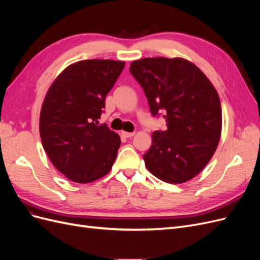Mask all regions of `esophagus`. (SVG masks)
I'll return each mask as SVG.
<instances>
[{"label":"esophagus","mask_w":260,"mask_h":260,"mask_svg":"<svg viewBox=\"0 0 260 260\" xmlns=\"http://www.w3.org/2000/svg\"><path fill=\"white\" fill-rule=\"evenodd\" d=\"M121 135L124 137V138H132L133 136L136 135L135 132H125V131H122Z\"/></svg>","instance_id":"34e87169"}]
</instances>
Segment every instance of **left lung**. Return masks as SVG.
I'll list each match as a JSON object with an SVG mask.
<instances>
[{
    "instance_id": "obj_1",
    "label": "left lung",
    "mask_w": 260,
    "mask_h": 260,
    "mask_svg": "<svg viewBox=\"0 0 260 260\" xmlns=\"http://www.w3.org/2000/svg\"><path fill=\"white\" fill-rule=\"evenodd\" d=\"M130 73L143 88L153 116L164 114L167 130L153 132L143 158L147 170L167 183H184L205 168L216 152L222 127L217 90L187 59L135 60Z\"/></svg>"
}]
</instances>
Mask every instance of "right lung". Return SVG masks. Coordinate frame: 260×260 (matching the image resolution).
Here are the masks:
<instances>
[{
    "instance_id": "1",
    "label": "right lung",
    "mask_w": 260,
    "mask_h": 260,
    "mask_svg": "<svg viewBox=\"0 0 260 260\" xmlns=\"http://www.w3.org/2000/svg\"><path fill=\"white\" fill-rule=\"evenodd\" d=\"M124 64L112 59L74 62L44 98L39 122L43 148L55 168L73 182H93L113 167L120 137L99 119Z\"/></svg>"
}]
</instances>
